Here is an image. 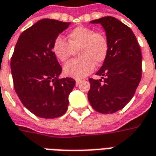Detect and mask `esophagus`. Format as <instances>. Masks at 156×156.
Instances as JSON below:
<instances>
[{
	"label": "esophagus",
	"mask_w": 156,
	"mask_h": 156,
	"mask_svg": "<svg viewBox=\"0 0 156 156\" xmlns=\"http://www.w3.org/2000/svg\"><path fill=\"white\" fill-rule=\"evenodd\" d=\"M80 83H81V80H80V79H76V85H77V86H78Z\"/></svg>",
	"instance_id": "34e87169"
}]
</instances>
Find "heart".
I'll return each instance as SVG.
<instances>
[{
  "label": "heart",
  "mask_w": 156,
  "mask_h": 156,
  "mask_svg": "<svg viewBox=\"0 0 156 156\" xmlns=\"http://www.w3.org/2000/svg\"><path fill=\"white\" fill-rule=\"evenodd\" d=\"M67 38L66 41L58 37L52 44V51L61 62L67 61L78 51L79 58L64 66V73L67 77L83 78L93 72L95 64H103L108 57L110 41L105 33L95 32L87 27H77L68 33Z\"/></svg>",
  "instance_id": "obj_1"
}]
</instances>
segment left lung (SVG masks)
I'll return each instance as SVG.
<instances>
[{
    "label": "left lung",
    "mask_w": 156,
    "mask_h": 156,
    "mask_svg": "<svg viewBox=\"0 0 156 156\" xmlns=\"http://www.w3.org/2000/svg\"><path fill=\"white\" fill-rule=\"evenodd\" d=\"M90 22L103 26L110 51L97 73L101 79L89 78V102L99 113H115L131 100L141 81L142 51L132 30L119 20L106 16Z\"/></svg>",
    "instance_id": "1"
}]
</instances>
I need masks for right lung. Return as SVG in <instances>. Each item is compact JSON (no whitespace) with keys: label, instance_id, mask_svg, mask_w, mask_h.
<instances>
[{"label":"right lung","instance_id":"obj_1","mask_svg":"<svg viewBox=\"0 0 156 156\" xmlns=\"http://www.w3.org/2000/svg\"><path fill=\"white\" fill-rule=\"evenodd\" d=\"M71 24L43 19L20 35L11 58L14 87L22 105L41 118H56L67 110L72 78H58L62 68L52 51L58 34Z\"/></svg>","mask_w":156,"mask_h":156}]
</instances>
